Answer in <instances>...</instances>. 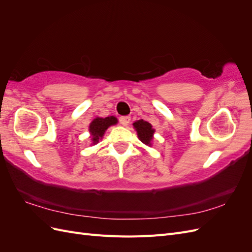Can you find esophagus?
<instances>
[{"label":"esophagus","mask_w":252,"mask_h":252,"mask_svg":"<svg viewBox=\"0 0 252 252\" xmlns=\"http://www.w3.org/2000/svg\"><path fill=\"white\" fill-rule=\"evenodd\" d=\"M129 122H130V117H122V118H120V124L121 125L127 126L129 124Z\"/></svg>","instance_id":"esophagus-1"}]
</instances>
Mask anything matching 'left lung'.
<instances>
[{
	"label": "left lung",
	"mask_w": 252,
	"mask_h": 252,
	"mask_svg": "<svg viewBox=\"0 0 252 252\" xmlns=\"http://www.w3.org/2000/svg\"><path fill=\"white\" fill-rule=\"evenodd\" d=\"M133 128L135 129L136 133H138L139 140L147 146H152V141H154V134H155V129L152 128V125L147 121L139 120L135 121L132 124Z\"/></svg>",
	"instance_id": "1"
}]
</instances>
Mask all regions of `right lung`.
I'll use <instances>...</instances> for the list:
<instances>
[{
  "mask_svg": "<svg viewBox=\"0 0 252 252\" xmlns=\"http://www.w3.org/2000/svg\"><path fill=\"white\" fill-rule=\"evenodd\" d=\"M118 124V119L113 116L107 117V118H100L96 117L91 121L89 124V133H90V139H91V145H95L98 143V141L103 139L105 134V131L110 126L117 125Z\"/></svg>",
  "mask_w": 252,
  "mask_h": 252,
  "instance_id": "right-lung-1",
  "label": "right lung"
}]
</instances>
